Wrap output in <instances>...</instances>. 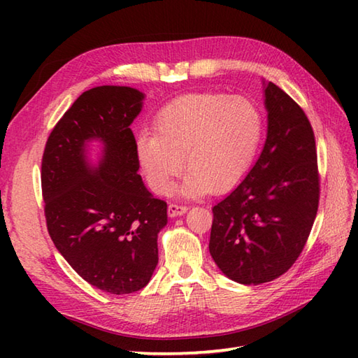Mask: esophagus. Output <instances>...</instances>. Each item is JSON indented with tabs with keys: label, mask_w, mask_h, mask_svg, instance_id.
I'll return each instance as SVG.
<instances>
[{
	"label": "esophagus",
	"mask_w": 358,
	"mask_h": 358,
	"mask_svg": "<svg viewBox=\"0 0 358 358\" xmlns=\"http://www.w3.org/2000/svg\"><path fill=\"white\" fill-rule=\"evenodd\" d=\"M186 210H187V206L172 203V204H169V208H167V214H169V217H178V215H183Z\"/></svg>",
	"instance_id": "1"
}]
</instances>
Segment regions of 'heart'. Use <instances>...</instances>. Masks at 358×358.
Returning <instances> with one entry per match:
<instances>
[{"instance_id":"b5f03b06","label":"heart","mask_w":358,"mask_h":358,"mask_svg":"<svg viewBox=\"0 0 358 358\" xmlns=\"http://www.w3.org/2000/svg\"><path fill=\"white\" fill-rule=\"evenodd\" d=\"M155 134H144L136 154L150 187L167 194L172 180L189 169L186 195L222 194L237 186L255 157L263 118L246 96L186 94L158 110Z\"/></svg>"}]
</instances>
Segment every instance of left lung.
Returning a JSON list of instances; mask_svg holds the SVG:
<instances>
[{
  "label": "left lung",
  "instance_id": "left-lung-1",
  "mask_svg": "<svg viewBox=\"0 0 358 358\" xmlns=\"http://www.w3.org/2000/svg\"><path fill=\"white\" fill-rule=\"evenodd\" d=\"M268 136L246 178L212 212L209 250L224 275L262 285L291 269L320 201L315 135L299 104L269 83Z\"/></svg>",
  "mask_w": 358,
  "mask_h": 358
}]
</instances>
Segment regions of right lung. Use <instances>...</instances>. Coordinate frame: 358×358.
<instances>
[{"label":"right lung","mask_w":358,"mask_h":358,"mask_svg":"<svg viewBox=\"0 0 358 358\" xmlns=\"http://www.w3.org/2000/svg\"><path fill=\"white\" fill-rule=\"evenodd\" d=\"M143 94L124 86L83 92L52 129L41 159L45 224L72 269L109 294H131L149 283L158 263L157 237L167 204L154 199L138 173L131 124ZM105 143L98 171L84 144Z\"/></svg>","instance_id":"add662e5"}]
</instances>
